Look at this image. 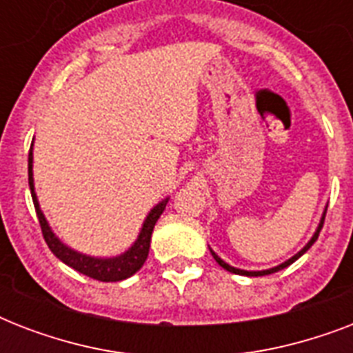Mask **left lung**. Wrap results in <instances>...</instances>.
Here are the masks:
<instances>
[{
    "label": "left lung",
    "mask_w": 353,
    "mask_h": 353,
    "mask_svg": "<svg viewBox=\"0 0 353 353\" xmlns=\"http://www.w3.org/2000/svg\"><path fill=\"white\" fill-rule=\"evenodd\" d=\"M324 218H326V212H324V214H323V220H321V223H319V229H317V231H315V234H313V238H312V240H310V241H307V245L304 247L302 251L296 252L295 256L290 258L288 262L280 263V265H276V268H273V269H268V271H243V269H236V268H232V265H229V263L223 262V260H221V258L218 256V254H216L214 251H210V252H212V256H214V260H216V262H218V263H220L221 268L227 269V271H231V273H234V274H245V276H263V274L276 273V271H280V269L288 268V265H291V263L295 262V260H299V258H301L302 254H304V252H306L307 249H310V247L313 245V243H315V240H317V238H319V232H321V229H323V225H324Z\"/></svg>",
    "instance_id": "obj_1"
}]
</instances>
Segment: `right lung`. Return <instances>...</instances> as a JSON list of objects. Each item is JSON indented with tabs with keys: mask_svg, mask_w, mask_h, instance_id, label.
Listing matches in <instances>:
<instances>
[{
	"mask_svg": "<svg viewBox=\"0 0 353 353\" xmlns=\"http://www.w3.org/2000/svg\"><path fill=\"white\" fill-rule=\"evenodd\" d=\"M29 187H30V196H32V201H34L36 216H38V221H40L41 234H43V240L49 245V249L52 251V254L57 258H60L63 263H68L69 268H73L74 271L90 276V279L101 280V282H119V280H124L128 276H132L143 268V263L146 262L150 251V240H152V232H154V227L159 220V216L163 214L168 199L161 201L159 205H155L152 212L146 216L144 220V225L141 229V234L135 240V243L132 245L130 251H126L121 256L115 258H91L85 256V254H80V252L69 249L68 245H63L62 241L58 240L54 232L49 229L47 225L46 216L41 214L40 205H38V199H36L34 194V183H32V150L29 152Z\"/></svg>",
	"mask_w": 353,
	"mask_h": 353,
	"instance_id": "add662e5",
	"label": "right lung"
}]
</instances>
